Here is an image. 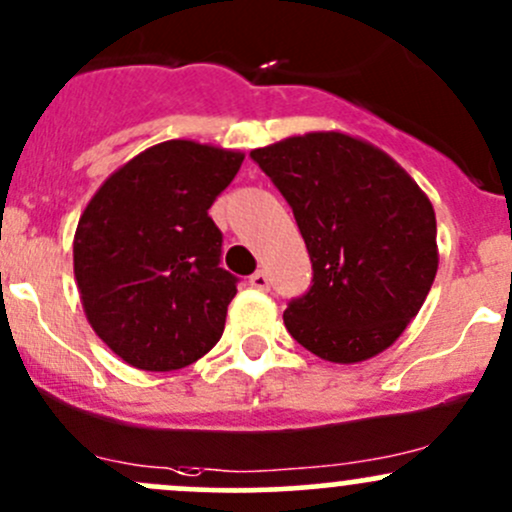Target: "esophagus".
<instances>
[{
    "mask_svg": "<svg viewBox=\"0 0 512 512\" xmlns=\"http://www.w3.org/2000/svg\"><path fill=\"white\" fill-rule=\"evenodd\" d=\"M249 283H251V288H256V290H268V288H271V280H268V276L263 271H256L254 276L249 278Z\"/></svg>",
    "mask_w": 512,
    "mask_h": 512,
    "instance_id": "obj_1",
    "label": "esophagus"
}]
</instances>
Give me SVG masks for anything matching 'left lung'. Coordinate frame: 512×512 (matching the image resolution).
<instances>
[{
    "label": "left lung",
    "instance_id": "8db88e82",
    "mask_svg": "<svg viewBox=\"0 0 512 512\" xmlns=\"http://www.w3.org/2000/svg\"><path fill=\"white\" fill-rule=\"evenodd\" d=\"M293 207L312 285L288 302L290 337L332 364L388 349L437 276L432 202L388 153L339 131L251 151Z\"/></svg>",
    "mask_w": 512,
    "mask_h": 512
}]
</instances>
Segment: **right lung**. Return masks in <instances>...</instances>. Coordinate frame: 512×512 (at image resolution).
<instances>
[{
  "label": "right lung",
  "mask_w": 512,
  "mask_h": 512,
  "mask_svg": "<svg viewBox=\"0 0 512 512\" xmlns=\"http://www.w3.org/2000/svg\"><path fill=\"white\" fill-rule=\"evenodd\" d=\"M244 153L163 141L114 170L82 212L73 241L87 322L119 359L175 371L219 342L236 276L219 268L210 207Z\"/></svg>",
  "instance_id": "1"
}]
</instances>
